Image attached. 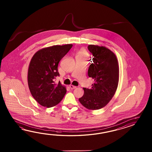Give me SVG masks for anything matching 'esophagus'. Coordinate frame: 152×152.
<instances>
[{
  "label": "esophagus",
  "mask_w": 152,
  "mask_h": 152,
  "mask_svg": "<svg viewBox=\"0 0 152 152\" xmlns=\"http://www.w3.org/2000/svg\"><path fill=\"white\" fill-rule=\"evenodd\" d=\"M69 87H70V88L71 89V90H73V89H75V88H76V86H73V85H69Z\"/></svg>",
  "instance_id": "esophagus-1"
}]
</instances>
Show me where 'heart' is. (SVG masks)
Segmentation results:
<instances>
[{"mask_svg":"<svg viewBox=\"0 0 152 152\" xmlns=\"http://www.w3.org/2000/svg\"><path fill=\"white\" fill-rule=\"evenodd\" d=\"M88 55H89L88 53L85 49H81L79 52L78 53V54H77V56H81V57H83V58H88Z\"/></svg>","mask_w":152,"mask_h":152,"instance_id":"heart-1","label":"heart"}]
</instances>
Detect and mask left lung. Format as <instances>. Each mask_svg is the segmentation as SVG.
<instances>
[{
	"label": "left lung",
	"instance_id": "1",
	"mask_svg": "<svg viewBox=\"0 0 152 152\" xmlns=\"http://www.w3.org/2000/svg\"><path fill=\"white\" fill-rule=\"evenodd\" d=\"M93 55L88 75L94 80L91 88H83L84 95L79 100L89 110H98L105 107L116 91L119 81V65L113 52L104 46L90 45Z\"/></svg>",
	"mask_w": 152,
	"mask_h": 152
}]
</instances>
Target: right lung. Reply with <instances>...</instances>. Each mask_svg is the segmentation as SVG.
Masks as SVG:
<instances>
[{"instance_id": "right-lung-1", "label": "right lung", "mask_w": 152, "mask_h": 152, "mask_svg": "<svg viewBox=\"0 0 152 152\" xmlns=\"http://www.w3.org/2000/svg\"><path fill=\"white\" fill-rule=\"evenodd\" d=\"M73 46L72 44L55 45L41 49L33 55L28 71V83L32 97L47 107L58 104L66 93V88L55 79L59 76L60 61Z\"/></svg>"}]
</instances>
